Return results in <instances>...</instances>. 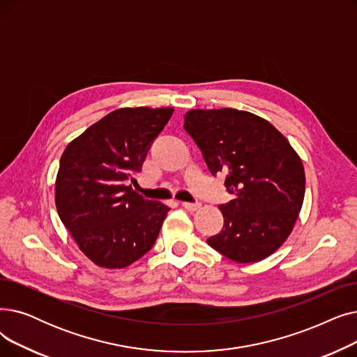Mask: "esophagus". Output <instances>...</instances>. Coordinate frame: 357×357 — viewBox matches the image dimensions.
<instances>
[{
    "label": "esophagus",
    "instance_id": "esophagus-1",
    "mask_svg": "<svg viewBox=\"0 0 357 357\" xmlns=\"http://www.w3.org/2000/svg\"><path fill=\"white\" fill-rule=\"evenodd\" d=\"M181 206L189 211V212H196L200 208V203H189V202H181Z\"/></svg>",
    "mask_w": 357,
    "mask_h": 357
}]
</instances>
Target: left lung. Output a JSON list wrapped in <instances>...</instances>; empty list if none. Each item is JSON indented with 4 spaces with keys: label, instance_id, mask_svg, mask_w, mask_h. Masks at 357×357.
I'll return each instance as SVG.
<instances>
[{
    "label": "left lung",
    "instance_id": "obj_1",
    "mask_svg": "<svg viewBox=\"0 0 357 357\" xmlns=\"http://www.w3.org/2000/svg\"><path fill=\"white\" fill-rule=\"evenodd\" d=\"M184 129L200 148L211 173H224L234 199L219 209L224 228L208 244L236 263L273 254L294 229L305 195L299 155L266 119L236 109H195Z\"/></svg>",
    "mask_w": 357,
    "mask_h": 357
}]
</instances>
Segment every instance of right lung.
I'll list each match as a JSON object with an SVG mask.
<instances>
[{
  "label": "right lung",
  "instance_id": "obj_1",
  "mask_svg": "<svg viewBox=\"0 0 357 357\" xmlns=\"http://www.w3.org/2000/svg\"><path fill=\"white\" fill-rule=\"evenodd\" d=\"M174 109H117L65 148L55 183L62 224L100 267L123 268L154 243L169 211L132 189L148 149Z\"/></svg>",
  "mask_w": 357,
  "mask_h": 357
}]
</instances>
